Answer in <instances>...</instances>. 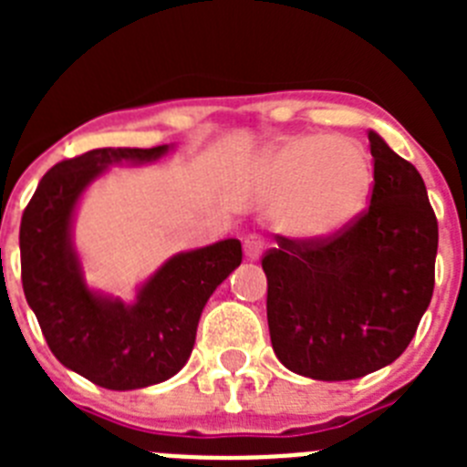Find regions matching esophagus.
Segmentation results:
<instances>
[{
	"instance_id": "34e87169",
	"label": "esophagus",
	"mask_w": 467,
	"mask_h": 467,
	"mask_svg": "<svg viewBox=\"0 0 467 467\" xmlns=\"http://www.w3.org/2000/svg\"><path fill=\"white\" fill-rule=\"evenodd\" d=\"M243 253H245L247 262H257V259L262 257V253H264L262 238L254 236V234H250V236L243 241Z\"/></svg>"
}]
</instances>
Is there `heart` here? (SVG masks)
Masks as SVG:
<instances>
[{"label":"heart","instance_id":"obj_1","mask_svg":"<svg viewBox=\"0 0 467 467\" xmlns=\"http://www.w3.org/2000/svg\"><path fill=\"white\" fill-rule=\"evenodd\" d=\"M275 222L304 243L339 238L365 214L372 196V163L348 138L306 135L280 144L264 166Z\"/></svg>","mask_w":467,"mask_h":467}]
</instances>
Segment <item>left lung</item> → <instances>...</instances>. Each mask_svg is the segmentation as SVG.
<instances>
[{"mask_svg": "<svg viewBox=\"0 0 467 467\" xmlns=\"http://www.w3.org/2000/svg\"><path fill=\"white\" fill-rule=\"evenodd\" d=\"M369 210L339 238L278 247L269 280L271 346L290 372L350 381L390 365L414 339L435 287L437 220L410 161L369 130Z\"/></svg>", "mask_w": 467, "mask_h": 467, "instance_id": "1", "label": "left lung"}]
</instances>
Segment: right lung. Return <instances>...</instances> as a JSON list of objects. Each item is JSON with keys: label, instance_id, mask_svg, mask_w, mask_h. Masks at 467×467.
<instances>
[{"label": "right lung", "instance_id": "right-lung-1", "mask_svg": "<svg viewBox=\"0 0 467 467\" xmlns=\"http://www.w3.org/2000/svg\"><path fill=\"white\" fill-rule=\"evenodd\" d=\"M175 150H93L60 161L41 177L20 222L25 299L53 356L109 390H135L175 377L193 350L205 304L241 266V241L177 253L138 285L133 301L90 287L74 245L86 189L109 166L156 163Z\"/></svg>", "mask_w": 467, "mask_h": 467}]
</instances>
